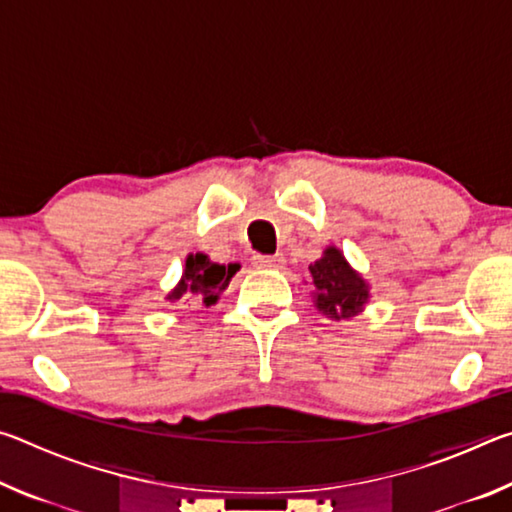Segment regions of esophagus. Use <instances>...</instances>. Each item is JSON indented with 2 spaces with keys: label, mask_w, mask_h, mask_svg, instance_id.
I'll return each instance as SVG.
<instances>
[{
  "label": "esophagus",
  "mask_w": 512,
  "mask_h": 512,
  "mask_svg": "<svg viewBox=\"0 0 512 512\" xmlns=\"http://www.w3.org/2000/svg\"><path fill=\"white\" fill-rule=\"evenodd\" d=\"M253 264L257 268H282L284 266V257L280 253L275 255H255Z\"/></svg>",
  "instance_id": "esophagus-1"
}]
</instances>
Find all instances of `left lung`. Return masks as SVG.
I'll return each mask as SVG.
<instances>
[{"instance_id": "1", "label": "left lung", "mask_w": 512, "mask_h": 512, "mask_svg": "<svg viewBox=\"0 0 512 512\" xmlns=\"http://www.w3.org/2000/svg\"><path fill=\"white\" fill-rule=\"evenodd\" d=\"M314 282V305L332 320H348L363 311L370 298L368 284L348 264L336 246H327L325 253L309 266Z\"/></svg>"}]
</instances>
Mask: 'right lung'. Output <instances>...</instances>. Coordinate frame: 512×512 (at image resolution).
Instances as JSON below:
<instances>
[{
  "instance_id": "obj_1",
  "label": "right lung",
  "mask_w": 512,
  "mask_h": 512,
  "mask_svg": "<svg viewBox=\"0 0 512 512\" xmlns=\"http://www.w3.org/2000/svg\"><path fill=\"white\" fill-rule=\"evenodd\" d=\"M237 271H239V264L223 266V264L210 262V257L203 253L187 255L183 277H180L178 287L169 293L167 300L176 302L183 296H194L201 300L205 307H210L219 300L221 291L228 287L232 275Z\"/></svg>"
}]
</instances>
